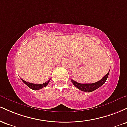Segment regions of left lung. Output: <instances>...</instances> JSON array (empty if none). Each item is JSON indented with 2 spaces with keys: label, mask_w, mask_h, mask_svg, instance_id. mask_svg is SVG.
I'll use <instances>...</instances> for the list:
<instances>
[{
  "label": "left lung",
  "mask_w": 127,
  "mask_h": 127,
  "mask_svg": "<svg viewBox=\"0 0 127 127\" xmlns=\"http://www.w3.org/2000/svg\"><path fill=\"white\" fill-rule=\"evenodd\" d=\"M109 71H110V70H109ZM109 71L100 81H99L97 82L93 83V84H81V83L76 82V81H73L72 79H71V81H72L73 84L77 88L81 90V91L90 93V92H92L94 91V90H97V88H98L99 87H101V85H103L105 83L106 81L107 80V78H108Z\"/></svg>",
  "instance_id": "8db88e82"
}]
</instances>
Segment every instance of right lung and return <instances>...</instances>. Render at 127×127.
<instances>
[{"mask_svg": "<svg viewBox=\"0 0 127 127\" xmlns=\"http://www.w3.org/2000/svg\"><path fill=\"white\" fill-rule=\"evenodd\" d=\"M22 81L26 84V85H27L30 88H31L32 90H40V89L43 88V87H45L46 85L48 84V83L50 81V79L49 81H48L47 82L43 83V84H32V83H30V82H27L26 81H24L23 79H21Z\"/></svg>", "mask_w": 127, "mask_h": 127, "instance_id": "right-lung-1", "label": "right lung"}]
</instances>
